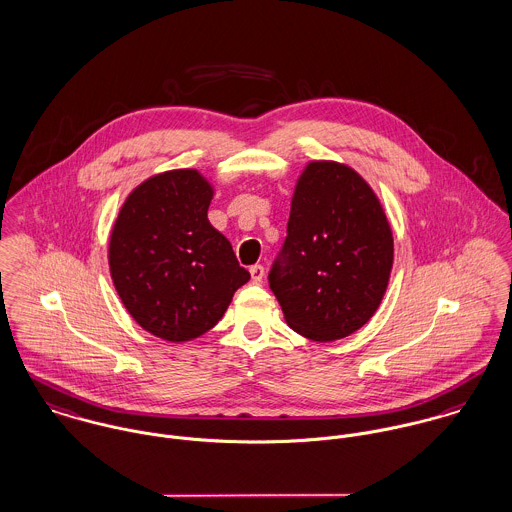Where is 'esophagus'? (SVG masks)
Masks as SVG:
<instances>
[{
    "instance_id": "1",
    "label": "esophagus",
    "mask_w": 512,
    "mask_h": 512,
    "mask_svg": "<svg viewBox=\"0 0 512 512\" xmlns=\"http://www.w3.org/2000/svg\"><path fill=\"white\" fill-rule=\"evenodd\" d=\"M249 273H251V280H253L255 284H259V282L263 280V276H265V269H263V265H253V267L249 269Z\"/></svg>"
}]
</instances>
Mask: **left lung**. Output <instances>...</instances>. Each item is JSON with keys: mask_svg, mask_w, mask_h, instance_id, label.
<instances>
[{"mask_svg": "<svg viewBox=\"0 0 512 512\" xmlns=\"http://www.w3.org/2000/svg\"><path fill=\"white\" fill-rule=\"evenodd\" d=\"M392 263V230L366 181L347 165L312 161L269 273L286 323L314 341L351 335L378 310Z\"/></svg>", "mask_w": 512, "mask_h": 512, "instance_id": "obj_1", "label": "left lung"}]
</instances>
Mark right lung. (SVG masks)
Returning <instances> with one entry per match:
<instances>
[{
	"instance_id": "add662e5",
	"label": "right lung",
	"mask_w": 512,
	"mask_h": 512,
	"mask_svg": "<svg viewBox=\"0 0 512 512\" xmlns=\"http://www.w3.org/2000/svg\"><path fill=\"white\" fill-rule=\"evenodd\" d=\"M212 187L195 169H175L136 187L118 212L109 267L134 321L163 341L212 329L249 273L232 243L208 222Z\"/></svg>"
}]
</instances>
